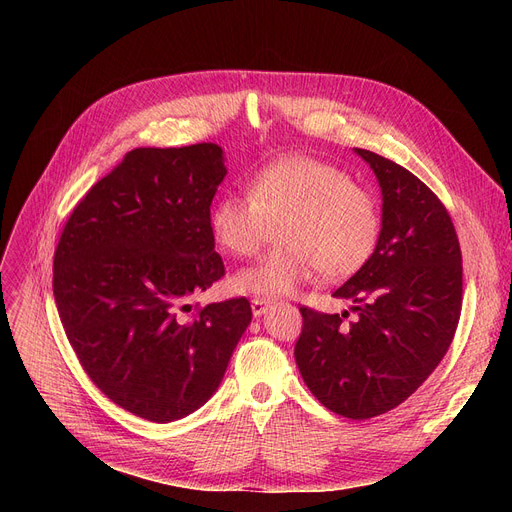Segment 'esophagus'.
<instances>
[{"label":"esophagus","mask_w":512,"mask_h":512,"mask_svg":"<svg viewBox=\"0 0 512 512\" xmlns=\"http://www.w3.org/2000/svg\"><path fill=\"white\" fill-rule=\"evenodd\" d=\"M251 309H253V315L259 317V315H263L267 309H270V301H267V299H253V301H251Z\"/></svg>","instance_id":"1"}]
</instances>
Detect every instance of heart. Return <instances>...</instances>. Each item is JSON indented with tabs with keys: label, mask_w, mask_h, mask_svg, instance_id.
Listing matches in <instances>:
<instances>
[{
	"label": "heart",
	"mask_w": 512,
	"mask_h": 512,
	"mask_svg": "<svg viewBox=\"0 0 512 512\" xmlns=\"http://www.w3.org/2000/svg\"><path fill=\"white\" fill-rule=\"evenodd\" d=\"M209 230L224 253L255 255L276 230L280 245L234 278L238 290L284 297L321 270L328 280L357 274L378 247L380 203L342 168L307 155L274 161L247 182V199L222 195Z\"/></svg>",
	"instance_id": "1"
}]
</instances>
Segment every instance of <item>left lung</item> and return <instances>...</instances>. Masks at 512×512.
I'll return each mask as SVG.
<instances>
[{"mask_svg": "<svg viewBox=\"0 0 512 512\" xmlns=\"http://www.w3.org/2000/svg\"><path fill=\"white\" fill-rule=\"evenodd\" d=\"M382 188L378 247L334 297L357 319L301 307L294 359L311 394L336 415L371 419L405 402L454 338L463 303V259L442 201L394 161L355 149Z\"/></svg>", "mask_w": 512, "mask_h": 512, "instance_id": "1", "label": "left lung"}]
</instances>
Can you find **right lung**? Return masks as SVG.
Listing matches in <instances>:
<instances>
[{
	"mask_svg": "<svg viewBox=\"0 0 512 512\" xmlns=\"http://www.w3.org/2000/svg\"><path fill=\"white\" fill-rule=\"evenodd\" d=\"M224 176L213 143L132 149L74 207L53 255V297L80 365L155 423L205 405L253 317L245 297L188 303L226 274L209 230Z\"/></svg>",
	"mask_w": 512,
	"mask_h": 512,
	"instance_id": "right-lung-1",
	"label": "right lung"
}]
</instances>
